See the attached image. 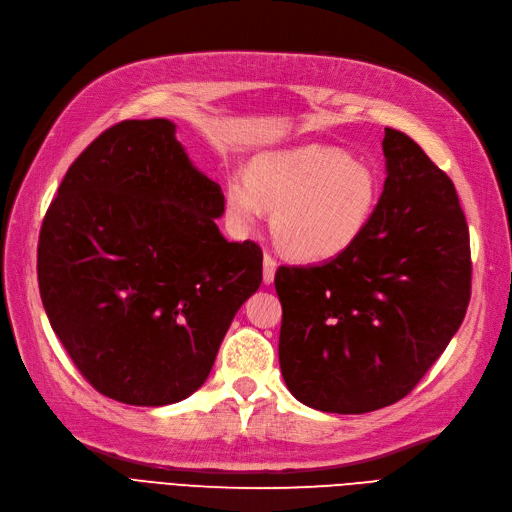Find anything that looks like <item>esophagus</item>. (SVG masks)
Instances as JSON below:
<instances>
[{"label":"esophagus","mask_w":512,"mask_h":512,"mask_svg":"<svg viewBox=\"0 0 512 512\" xmlns=\"http://www.w3.org/2000/svg\"><path fill=\"white\" fill-rule=\"evenodd\" d=\"M274 274H276V261L270 253L263 255V283L270 285L274 280Z\"/></svg>","instance_id":"34e87169"}]
</instances>
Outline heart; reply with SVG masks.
Segmentation results:
<instances>
[{
  "mask_svg": "<svg viewBox=\"0 0 512 512\" xmlns=\"http://www.w3.org/2000/svg\"><path fill=\"white\" fill-rule=\"evenodd\" d=\"M378 206V180L364 161L340 148L306 144L259 155L249 176L227 178L225 208L238 232H251L263 208L287 255L332 259L361 238Z\"/></svg>",
  "mask_w": 512,
  "mask_h": 512,
  "instance_id": "heart-1",
  "label": "heart"
}]
</instances>
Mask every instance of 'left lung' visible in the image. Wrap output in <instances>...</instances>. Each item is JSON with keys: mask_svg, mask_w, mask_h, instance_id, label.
I'll return each mask as SVG.
<instances>
[{"mask_svg": "<svg viewBox=\"0 0 512 512\" xmlns=\"http://www.w3.org/2000/svg\"><path fill=\"white\" fill-rule=\"evenodd\" d=\"M381 200L361 238L321 266H280V372L295 400L361 415L408 395L470 302L472 261L451 178L385 127Z\"/></svg>", "mask_w": 512, "mask_h": 512, "instance_id": "obj_1", "label": "left lung"}]
</instances>
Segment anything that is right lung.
<instances>
[{
    "instance_id": "add662e5",
    "label": "right lung",
    "mask_w": 512,
    "mask_h": 512,
    "mask_svg": "<svg viewBox=\"0 0 512 512\" xmlns=\"http://www.w3.org/2000/svg\"><path fill=\"white\" fill-rule=\"evenodd\" d=\"M223 212L221 187L168 119L114 125L72 163L42 223L38 283L53 332L97 391L166 406L206 383L261 285V249L225 240Z\"/></svg>"
}]
</instances>
